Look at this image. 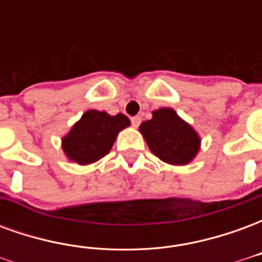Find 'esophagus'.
<instances>
[{
    "instance_id": "obj_1",
    "label": "esophagus",
    "mask_w": 262,
    "mask_h": 262,
    "mask_svg": "<svg viewBox=\"0 0 262 262\" xmlns=\"http://www.w3.org/2000/svg\"><path fill=\"white\" fill-rule=\"evenodd\" d=\"M140 122H142V118H140V116H133V118H132V125H133V127H137V126L140 125Z\"/></svg>"
}]
</instances>
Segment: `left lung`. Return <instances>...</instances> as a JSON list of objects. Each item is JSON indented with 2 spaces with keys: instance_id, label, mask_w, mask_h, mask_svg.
Returning <instances> with one entry per match:
<instances>
[{
  "instance_id": "obj_1",
  "label": "left lung",
  "mask_w": 262,
  "mask_h": 262,
  "mask_svg": "<svg viewBox=\"0 0 262 262\" xmlns=\"http://www.w3.org/2000/svg\"><path fill=\"white\" fill-rule=\"evenodd\" d=\"M151 115L139 127L150 151L167 164H189L201 150L198 132L172 108L156 109Z\"/></svg>"
}]
</instances>
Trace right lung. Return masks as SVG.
Here are the masks:
<instances>
[{
    "label": "right lung",
    "instance_id": "right-lung-1",
    "mask_svg": "<svg viewBox=\"0 0 262 262\" xmlns=\"http://www.w3.org/2000/svg\"><path fill=\"white\" fill-rule=\"evenodd\" d=\"M129 126L130 120L126 115L112 116L105 111L90 109L63 136L61 148L71 163L92 164L111 151L119 132Z\"/></svg>",
    "mask_w": 262,
    "mask_h": 262
}]
</instances>
